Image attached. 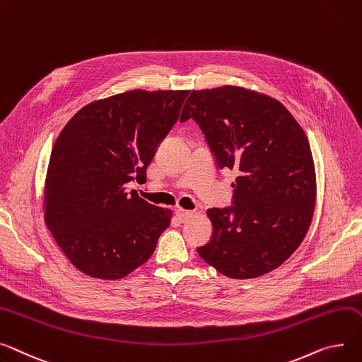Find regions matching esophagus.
<instances>
[{
	"mask_svg": "<svg viewBox=\"0 0 362 362\" xmlns=\"http://www.w3.org/2000/svg\"><path fill=\"white\" fill-rule=\"evenodd\" d=\"M176 215H177V218H179V221H182V223H185V221H187L192 215H194V212L192 211H187V209H183V208H176Z\"/></svg>",
	"mask_w": 362,
	"mask_h": 362,
	"instance_id": "34e87169",
	"label": "esophagus"
}]
</instances>
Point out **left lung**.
<instances>
[{
    "label": "left lung",
    "instance_id": "1",
    "mask_svg": "<svg viewBox=\"0 0 362 362\" xmlns=\"http://www.w3.org/2000/svg\"><path fill=\"white\" fill-rule=\"evenodd\" d=\"M199 125L218 168L238 172L233 205L206 211L212 235L199 256L233 279L268 274L301 245L316 204L308 139L267 94L235 86L192 91L180 120Z\"/></svg>",
    "mask_w": 362,
    "mask_h": 362
}]
</instances>
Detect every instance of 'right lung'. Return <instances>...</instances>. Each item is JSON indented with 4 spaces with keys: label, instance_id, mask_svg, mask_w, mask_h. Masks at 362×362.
Masks as SVG:
<instances>
[{
    "label": "right lung",
    "instance_id": "right-lung-1",
    "mask_svg": "<svg viewBox=\"0 0 362 362\" xmlns=\"http://www.w3.org/2000/svg\"><path fill=\"white\" fill-rule=\"evenodd\" d=\"M189 90H131L80 109L58 135L45 182V223L77 269L131 274L154 253L172 211L131 194L177 122Z\"/></svg>",
    "mask_w": 362,
    "mask_h": 362
}]
</instances>
